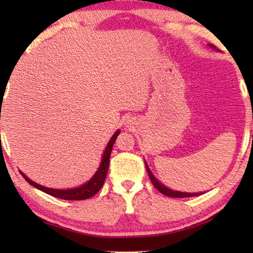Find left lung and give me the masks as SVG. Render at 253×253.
Listing matches in <instances>:
<instances>
[{
    "label": "left lung",
    "instance_id": "1",
    "mask_svg": "<svg viewBox=\"0 0 253 253\" xmlns=\"http://www.w3.org/2000/svg\"><path fill=\"white\" fill-rule=\"evenodd\" d=\"M210 47H212L213 49H216L215 47L213 46V44H210ZM145 166H146V170L148 172V176H150V179L152 182V184H153L155 188H157L159 191L161 193H164L165 196L167 197H171V198H185V197H196V196H199V195H203V192H195V193H189V192H181V191H175V190H171L167 188V186L162 184L161 182H159L157 178H155V176L152 174L151 169L148 168V166L146 162H145Z\"/></svg>",
    "mask_w": 253,
    "mask_h": 253
}]
</instances>
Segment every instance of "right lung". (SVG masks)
<instances>
[{
	"label": "right lung",
	"instance_id": "obj_1",
	"mask_svg": "<svg viewBox=\"0 0 253 253\" xmlns=\"http://www.w3.org/2000/svg\"><path fill=\"white\" fill-rule=\"evenodd\" d=\"M120 132H121V130H117L116 132L113 134V137L110 138L109 143L107 144L106 150H105V152H103V155H102V159H101V164H100L98 170L95 171V174L92 176L91 179H88L87 182L84 183V184L81 185V186H77V188L64 189V190L47 188V186L40 185L36 182L31 181V179L20 170H19V172L22 174L23 177L30 183L31 185L34 186V188L39 189V190H41V191H43L44 193H48V195L56 197V198L64 199V200H84V199H88V198H91V197L94 196L95 193L102 188L103 183H105L107 172H108L110 153H112L113 145H114V143H115L116 138L120 134Z\"/></svg>",
	"mask_w": 253,
	"mask_h": 253
}]
</instances>
